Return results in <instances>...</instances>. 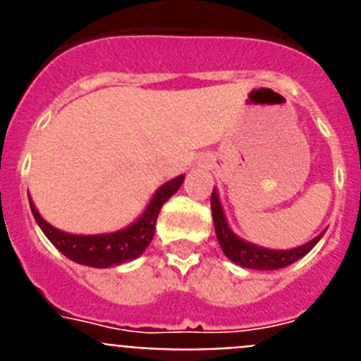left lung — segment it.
<instances>
[{
	"mask_svg": "<svg viewBox=\"0 0 361 361\" xmlns=\"http://www.w3.org/2000/svg\"><path fill=\"white\" fill-rule=\"evenodd\" d=\"M212 212L216 240H219L224 255L231 260V262L238 264V266L242 267H247V269L273 271L280 269V267L291 266L293 262H296V260H300L302 257H305V255L318 244V240L324 237L325 233L322 231L320 235L312 238L311 242H307V244L304 245H298V247H293V250H267V247H260V245H255L250 244V242L242 240L240 237H237V235L229 229L224 209L220 206L219 195H216L215 190H213L212 193Z\"/></svg>",
	"mask_w": 361,
	"mask_h": 361,
	"instance_id": "left-lung-1",
	"label": "left lung"
}]
</instances>
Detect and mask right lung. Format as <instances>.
Masks as SVG:
<instances>
[{"label": "right lung", "instance_id": "obj_1", "mask_svg": "<svg viewBox=\"0 0 361 361\" xmlns=\"http://www.w3.org/2000/svg\"><path fill=\"white\" fill-rule=\"evenodd\" d=\"M183 183L184 175H178V177L162 184L155 191L153 199L149 200L145 213L133 224L119 229V231L101 233V235H72V233H65L61 229L54 228L39 215L30 197H28V200H30L32 215L39 224V228L43 229L44 237L49 238L66 258L82 264V266L111 267L135 260L139 255L145 253L153 235H155V224H157V216L162 204L183 186Z\"/></svg>", "mask_w": 361, "mask_h": 361}]
</instances>
